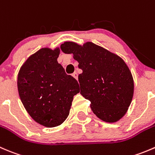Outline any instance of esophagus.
Instances as JSON below:
<instances>
[{"instance_id":"esophagus-1","label":"esophagus","mask_w":155,"mask_h":155,"mask_svg":"<svg viewBox=\"0 0 155 155\" xmlns=\"http://www.w3.org/2000/svg\"><path fill=\"white\" fill-rule=\"evenodd\" d=\"M72 76H73V77H74V78H75L76 80H78V74L77 72H74V74H72Z\"/></svg>"}]
</instances>
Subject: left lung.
I'll use <instances>...</instances> for the list:
<instances>
[{
  "label": "left lung",
  "mask_w": 155,
  "mask_h": 155,
  "mask_svg": "<svg viewBox=\"0 0 155 155\" xmlns=\"http://www.w3.org/2000/svg\"><path fill=\"white\" fill-rule=\"evenodd\" d=\"M65 53H72L83 71L78 76L81 94L90 101L92 111L100 120L115 123L127 111L134 93L130 68L117 54L92 42L80 45L65 41Z\"/></svg>",
  "instance_id": "8db88e82"
}]
</instances>
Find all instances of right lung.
I'll return each mask as SVG.
<instances>
[{
    "instance_id": "1",
    "label": "right lung",
    "mask_w": 155,
    "mask_h": 155,
    "mask_svg": "<svg viewBox=\"0 0 155 155\" xmlns=\"http://www.w3.org/2000/svg\"><path fill=\"white\" fill-rule=\"evenodd\" d=\"M60 48L44 47L31 55L19 69V97L35 121L46 127L62 124L69 114L78 81L58 63Z\"/></svg>"
}]
</instances>
